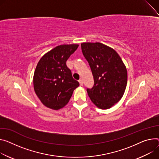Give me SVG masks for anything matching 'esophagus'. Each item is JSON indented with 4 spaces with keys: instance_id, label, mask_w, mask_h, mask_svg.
Returning <instances> with one entry per match:
<instances>
[{
    "instance_id": "esophagus-1",
    "label": "esophagus",
    "mask_w": 159,
    "mask_h": 159,
    "mask_svg": "<svg viewBox=\"0 0 159 159\" xmlns=\"http://www.w3.org/2000/svg\"><path fill=\"white\" fill-rule=\"evenodd\" d=\"M79 82L80 85H83V81H82V80H79Z\"/></svg>"
}]
</instances>
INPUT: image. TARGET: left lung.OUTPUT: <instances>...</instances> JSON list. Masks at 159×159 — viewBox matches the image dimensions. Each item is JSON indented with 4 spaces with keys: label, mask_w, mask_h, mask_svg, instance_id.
<instances>
[{
    "label": "left lung",
    "mask_w": 159,
    "mask_h": 159,
    "mask_svg": "<svg viewBox=\"0 0 159 159\" xmlns=\"http://www.w3.org/2000/svg\"><path fill=\"white\" fill-rule=\"evenodd\" d=\"M82 51L88 61L94 84L87 89L92 102L99 108L109 109L122 98L127 85V72L119 54L100 42H84Z\"/></svg>",
    "instance_id": "obj_1"
}]
</instances>
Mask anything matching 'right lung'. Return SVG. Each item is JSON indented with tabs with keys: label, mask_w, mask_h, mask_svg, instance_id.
I'll return each instance as SVG.
<instances>
[{
	"label": "right lung",
	"mask_w": 159,
	"mask_h": 159,
	"mask_svg": "<svg viewBox=\"0 0 159 159\" xmlns=\"http://www.w3.org/2000/svg\"><path fill=\"white\" fill-rule=\"evenodd\" d=\"M79 44L57 46L43 56L34 71L33 82L35 94L42 103L59 110L69 102L79 83L72 77L66 62Z\"/></svg>",
	"instance_id": "obj_1"
}]
</instances>
